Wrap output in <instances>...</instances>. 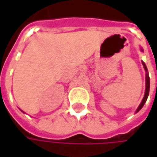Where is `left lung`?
Listing matches in <instances>:
<instances>
[{
    "mask_svg": "<svg viewBox=\"0 0 157 157\" xmlns=\"http://www.w3.org/2000/svg\"><path fill=\"white\" fill-rule=\"evenodd\" d=\"M143 63V65H144V68H145V70L147 71V68H146V65H145V64L144 63V62H142ZM145 82H146V83H145V97H144V98H143V100H142L141 103L140 104V106H139V108L137 109V110H136V113L139 112L140 109L143 108V106H144V104L145 103V102H146V100H147V98H148L149 96V91H150V77H149V75L148 74H146V77H145ZM156 87H157V84H156Z\"/></svg>",
    "mask_w": 157,
    "mask_h": 157,
    "instance_id": "left-lung-1",
    "label": "left lung"
}]
</instances>
